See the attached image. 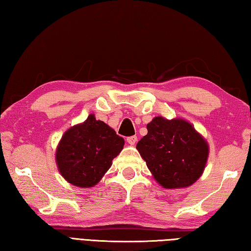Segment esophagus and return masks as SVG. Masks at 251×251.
Masks as SVG:
<instances>
[{
    "mask_svg": "<svg viewBox=\"0 0 251 251\" xmlns=\"http://www.w3.org/2000/svg\"><path fill=\"white\" fill-rule=\"evenodd\" d=\"M127 142H128L130 146H135L136 142H137V136L128 137V138H127Z\"/></svg>",
    "mask_w": 251,
    "mask_h": 251,
    "instance_id": "obj_1",
    "label": "esophagus"
}]
</instances>
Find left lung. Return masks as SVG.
I'll return each instance as SVG.
<instances>
[{
	"label": "left lung",
	"instance_id": "1",
	"mask_svg": "<svg viewBox=\"0 0 251 251\" xmlns=\"http://www.w3.org/2000/svg\"><path fill=\"white\" fill-rule=\"evenodd\" d=\"M137 143L154 179L165 189L186 188L204 172L209 147L189 122L154 117Z\"/></svg>",
	"mask_w": 251,
	"mask_h": 251
}]
</instances>
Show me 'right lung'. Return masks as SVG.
<instances>
[{"instance_id": "right-lung-1", "label": "right lung", "mask_w": 251, "mask_h": 251, "mask_svg": "<svg viewBox=\"0 0 251 251\" xmlns=\"http://www.w3.org/2000/svg\"><path fill=\"white\" fill-rule=\"evenodd\" d=\"M125 141L114 129L90 114L63 134L56 150L61 176L78 188H92L108 172Z\"/></svg>"}]
</instances>
